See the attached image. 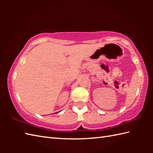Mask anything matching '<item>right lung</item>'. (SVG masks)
Instances as JSON below:
<instances>
[{
    "mask_svg": "<svg viewBox=\"0 0 153 153\" xmlns=\"http://www.w3.org/2000/svg\"><path fill=\"white\" fill-rule=\"evenodd\" d=\"M57 113H58V112H57Z\"/></svg>",
    "mask_w": 153,
    "mask_h": 153,
    "instance_id": "obj_1",
    "label": "right lung"
}]
</instances>
